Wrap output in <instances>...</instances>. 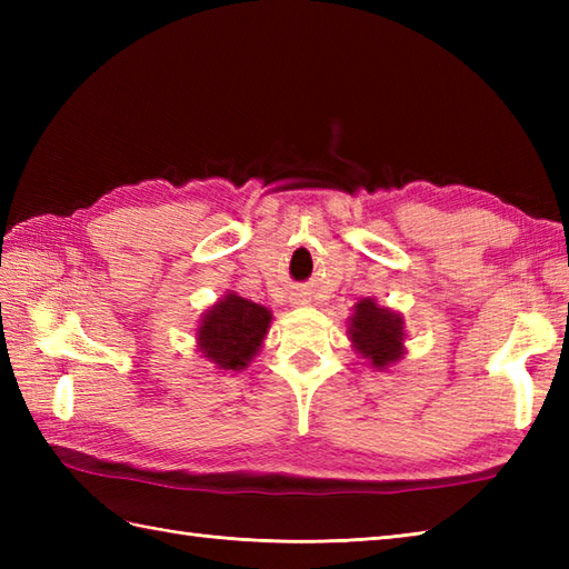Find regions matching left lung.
<instances>
[{
    "label": "left lung",
    "mask_w": 569,
    "mask_h": 569,
    "mask_svg": "<svg viewBox=\"0 0 569 569\" xmlns=\"http://www.w3.org/2000/svg\"><path fill=\"white\" fill-rule=\"evenodd\" d=\"M352 342L361 355L371 359V367H386L403 355V322L396 312L379 308L371 298L355 306Z\"/></svg>",
    "instance_id": "1"
}]
</instances>
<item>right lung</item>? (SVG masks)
I'll return each instance as SVG.
<instances>
[{
    "mask_svg": "<svg viewBox=\"0 0 569 569\" xmlns=\"http://www.w3.org/2000/svg\"><path fill=\"white\" fill-rule=\"evenodd\" d=\"M271 312L247 298L227 293L202 318L198 340L202 355L220 369H244L259 352Z\"/></svg>",
    "mask_w": 569,
    "mask_h": 569,
    "instance_id": "1",
    "label": "right lung"
}]
</instances>
